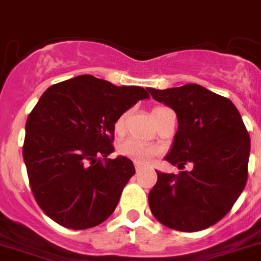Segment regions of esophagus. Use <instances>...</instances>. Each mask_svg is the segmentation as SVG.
<instances>
[{
  "label": "esophagus",
  "instance_id": "34e87169",
  "mask_svg": "<svg viewBox=\"0 0 261 261\" xmlns=\"http://www.w3.org/2000/svg\"><path fill=\"white\" fill-rule=\"evenodd\" d=\"M143 169H144V166H143V165H140V164H138V162H135V170H136V172H140Z\"/></svg>",
  "mask_w": 261,
  "mask_h": 261
}]
</instances>
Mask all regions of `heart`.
<instances>
[{"label": "heart", "mask_w": 261, "mask_h": 261, "mask_svg": "<svg viewBox=\"0 0 261 261\" xmlns=\"http://www.w3.org/2000/svg\"><path fill=\"white\" fill-rule=\"evenodd\" d=\"M162 109L165 108L158 107V108L153 109V118H154ZM127 114V112L122 113L116 119V122H114V131H116V134H118V135L125 133ZM117 150H118V153L121 155H125V157L135 161L138 164H147V162H149V161L157 154V148L152 147V145L149 144L140 143L138 142V140H134V139H126V140L119 143L118 147H117Z\"/></svg>", "instance_id": "1"}]
</instances>
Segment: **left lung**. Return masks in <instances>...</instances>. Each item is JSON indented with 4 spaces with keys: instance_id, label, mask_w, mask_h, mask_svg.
<instances>
[{
    "instance_id": "left-lung-1",
    "label": "left lung",
    "mask_w": 261,
    "mask_h": 261,
    "mask_svg": "<svg viewBox=\"0 0 261 261\" xmlns=\"http://www.w3.org/2000/svg\"><path fill=\"white\" fill-rule=\"evenodd\" d=\"M148 91L174 109L179 122L166 161L180 170L193 164L177 175L157 171L150 211L171 229H206L229 213L245 188L250 135L234 104L199 85Z\"/></svg>"
}]
</instances>
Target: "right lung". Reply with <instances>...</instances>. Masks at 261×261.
Instances as JSON below:
<instances>
[{
  "mask_svg": "<svg viewBox=\"0 0 261 261\" xmlns=\"http://www.w3.org/2000/svg\"><path fill=\"white\" fill-rule=\"evenodd\" d=\"M139 86H114L82 74L48 87L29 113L23 157L29 186L43 213L69 229L99 225L116 210L135 174L114 150V122L139 100Z\"/></svg>",
  "mask_w": 261,
  "mask_h": 261,
  "instance_id": "right-lung-1",
  "label": "right lung"
}]
</instances>
